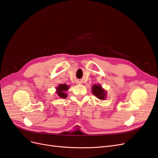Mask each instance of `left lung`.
<instances>
[{"instance_id": "obj_1", "label": "left lung", "mask_w": 158, "mask_h": 158, "mask_svg": "<svg viewBox=\"0 0 158 158\" xmlns=\"http://www.w3.org/2000/svg\"><path fill=\"white\" fill-rule=\"evenodd\" d=\"M92 93L99 99H104L106 98V92L102 89L101 85H94L92 86Z\"/></svg>"}]
</instances>
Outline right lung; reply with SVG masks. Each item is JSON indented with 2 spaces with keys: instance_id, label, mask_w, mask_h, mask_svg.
<instances>
[{
  "instance_id": "right-lung-1",
  "label": "right lung",
  "mask_w": 158,
  "mask_h": 158,
  "mask_svg": "<svg viewBox=\"0 0 158 158\" xmlns=\"http://www.w3.org/2000/svg\"><path fill=\"white\" fill-rule=\"evenodd\" d=\"M69 86L66 84H60L58 88H56L57 90V95H59V97L60 98L64 99L67 97V95L64 93V91H66L69 89Z\"/></svg>"
}]
</instances>
